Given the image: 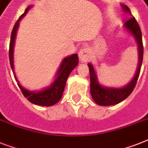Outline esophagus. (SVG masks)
I'll return each mask as SVG.
<instances>
[{
  "label": "esophagus",
  "mask_w": 148,
  "mask_h": 148,
  "mask_svg": "<svg viewBox=\"0 0 148 148\" xmlns=\"http://www.w3.org/2000/svg\"><path fill=\"white\" fill-rule=\"evenodd\" d=\"M78 56L82 62H87L91 57L90 49L88 47H84V48L81 49L80 51L78 53Z\"/></svg>",
  "instance_id": "34e87169"
}]
</instances>
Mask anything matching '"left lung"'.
<instances>
[{
  "label": "left lung",
  "mask_w": 148,
  "mask_h": 148,
  "mask_svg": "<svg viewBox=\"0 0 148 148\" xmlns=\"http://www.w3.org/2000/svg\"><path fill=\"white\" fill-rule=\"evenodd\" d=\"M122 7L124 8L125 11L131 13L130 9L128 8V7L125 6V5H122ZM124 26L135 36L137 43H138L139 65H138L137 71L133 79L125 87L121 88V89H109V88L102 87L98 83L94 69L92 66V65L89 63L88 66H89V70H90V93H91V96L94 100V101L99 106H106L116 105L118 103L121 102L122 101H124V99H126L133 91L134 88L136 85L137 80L140 76V69H141V66H142V62H143V46L141 29H140L139 24L137 23L136 18L134 16H131L125 22Z\"/></svg>",
  "instance_id": "8db88e82"
}]
</instances>
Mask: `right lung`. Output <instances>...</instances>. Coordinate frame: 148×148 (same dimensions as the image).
<instances>
[{"instance_id":"right-lung-1","label":"right lung","mask_w":148,"mask_h":148,"mask_svg":"<svg viewBox=\"0 0 148 148\" xmlns=\"http://www.w3.org/2000/svg\"><path fill=\"white\" fill-rule=\"evenodd\" d=\"M29 8H30V6L25 9V12L21 15L20 18L18 19V21L16 22L14 27L12 28V31L8 54H9V61H10V65H11L12 72H14L13 71V56H12L13 55V47H14L16 34L18 25H19V21H21V18L27 13ZM77 63H78V56L77 54L71 55L67 58H65L58 71V74H57L58 77L55 79L54 83L52 84L50 88H47L46 90H42V91L32 92V91L25 90L19 83H18V86L20 87L22 93L24 94V96L27 97V99L30 102L33 103L35 105H38V106H51L58 102V101L62 98L68 76L70 75L71 71L76 67ZM14 77L16 81L18 82L16 77L15 76V74Z\"/></svg>"}]
</instances>
